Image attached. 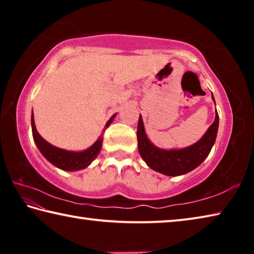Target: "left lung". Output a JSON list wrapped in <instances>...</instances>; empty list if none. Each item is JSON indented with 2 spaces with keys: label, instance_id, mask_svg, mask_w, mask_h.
Here are the masks:
<instances>
[{
  "label": "left lung",
  "instance_id": "1",
  "mask_svg": "<svg viewBox=\"0 0 254 254\" xmlns=\"http://www.w3.org/2000/svg\"><path fill=\"white\" fill-rule=\"evenodd\" d=\"M212 98L213 94H212ZM215 102V101H214ZM218 128V114L216 112L212 126L208 127L198 142L178 150H163L150 142L144 131L141 115L137 123V150L150 168L166 176H180L194 170L208 156L215 143Z\"/></svg>",
  "mask_w": 254,
  "mask_h": 254
}]
</instances>
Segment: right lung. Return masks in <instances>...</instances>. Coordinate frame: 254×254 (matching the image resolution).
Wrapping results in <instances>:
<instances>
[{"instance_id":"1","label":"right lung","mask_w":254,"mask_h":254,"mask_svg":"<svg viewBox=\"0 0 254 254\" xmlns=\"http://www.w3.org/2000/svg\"><path fill=\"white\" fill-rule=\"evenodd\" d=\"M114 118L115 114L107 121L105 127L110 126ZM31 127L33 140L34 142H36L38 149H39V151L42 153V156H44L47 160L53 163L54 166L58 167L59 169L66 171H76L84 169L86 167L91 165V162L98 156V153H100L102 149V135L98 137L96 142L94 143L92 147L84 150V151H67V150L54 147V145L47 142L44 137L38 133L36 126H34L33 113L31 115Z\"/></svg>"}]
</instances>
